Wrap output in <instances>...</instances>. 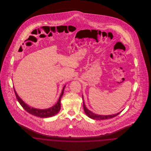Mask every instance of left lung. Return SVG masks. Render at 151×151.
I'll list each match as a JSON object with an SVG mask.
<instances>
[{"label":"left lung","instance_id":"obj_1","mask_svg":"<svg viewBox=\"0 0 151 151\" xmlns=\"http://www.w3.org/2000/svg\"><path fill=\"white\" fill-rule=\"evenodd\" d=\"M83 108H84V110L85 111V113L86 114V115L93 119H96V120H104V119H110L112 118L113 117H114L115 116L118 115L119 113H121V112L118 113L117 114H112V115H99V114H94L93 113H92L91 111H90L89 110H88L86 106V105L84 104V100H83Z\"/></svg>","mask_w":151,"mask_h":151}]
</instances>
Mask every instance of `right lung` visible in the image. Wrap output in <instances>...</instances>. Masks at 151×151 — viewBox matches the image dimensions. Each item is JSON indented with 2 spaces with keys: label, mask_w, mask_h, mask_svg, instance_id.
<instances>
[{
  "label": "right lung",
  "mask_w": 151,
  "mask_h": 151,
  "mask_svg": "<svg viewBox=\"0 0 151 151\" xmlns=\"http://www.w3.org/2000/svg\"><path fill=\"white\" fill-rule=\"evenodd\" d=\"M65 86H63V88L62 93H61V94L59 97V99L58 101L57 104L54 106L49 108V109H36V108L30 107L29 105H28L27 104H25L23 101L22 100V99H20V97L18 96V94L16 93L14 88V93H15L16 99L19 101V102L20 103V104L22 105V108H24L28 113H29L32 115L44 118H49V117L54 116V115L57 114L58 113H59V111H60V100H61V98L62 97V96L63 94Z\"/></svg>",
  "instance_id": "obj_1"
}]
</instances>
